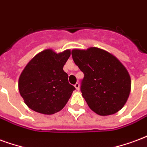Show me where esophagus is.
Segmentation results:
<instances>
[{
  "label": "esophagus",
  "instance_id": "34e87169",
  "mask_svg": "<svg viewBox=\"0 0 147 147\" xmlns=\"http://www.w3.org/2000/svg\"><path fill=\"white\" fill-rule=\"evenodd\" d=\"M75 87L76 89L77 90H79V87H80V85H79V82H76V84H75Z\"/></svg>",
  "mask_w": 147,
  "mask_h": 147
}]
</instances>
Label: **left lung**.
I'll use <instances>...</instances> for the list:
<instances>
[{
	"label": "left lung",
	"mask_w": 147,
	"mask_h": 147,
	"mask_svg": "<svg viewBox=\"0 0 147 147\" xmlns=\"http://www.w3.org/2000/svg\"><path fill=\"white\" fill-rule=\"evenodd\" d=\"M71 55L84 74L80 90L90 109L102 116L121 109L131 90V79L125 66L114 55L97 47L75 49Z\"/></svg>",
	"instance_id": "obj_1"
}]
</instances>
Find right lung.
Returning <instances> with one entry per match:
<instances>
[{"label":"right lung","mask_w":147,"mask_h":147,"mask_svg":"<svg viewBox=\"0 0 147 147\" xmlns=\"http://www.w3.org/2000/svg\"><path fill=\"white\" fill-rule=\"evenodd\" d=\"M70 54L69 50L59 54L45 50L36 54L24 68L18 80V90L30 109L53 115L65 107L76 90L63 70Z\"/></svg>","instance_id":"right-lung-1"}]
</instances>
